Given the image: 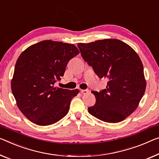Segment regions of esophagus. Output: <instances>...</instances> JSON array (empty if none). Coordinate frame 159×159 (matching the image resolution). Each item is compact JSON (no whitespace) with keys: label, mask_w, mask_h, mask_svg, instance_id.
I'll use <instances>...</instances> for the list:
<instances>
[{"label":"esophagus","mask_w":159,"mask_h":159,"mask_svg":"<svg viewBox=\"0 0 159 159\" xmlns=\"http://www.w3.org/2000/svg\"><path fill=\"white\" fill-rule=\"evenodd\" d=\"M80 92H81L82 94H87L88 92H89V89H81L80 90Z\"/></svg>","instance_id":"1"}]
</instances>
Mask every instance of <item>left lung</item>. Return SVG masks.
<instances>
[{
  "label": "left lung",
  "mask_w": 159,
  "mask_h": 159,
  "mask_svg": "<svg viewBox=\"0 0 159 159\" xmlns=\"http://www.w3.org/2000/svg\"><path fill=\"white\" fill-rule=\"evenodd\" d=\"M82 57L99 78L108 80L106 89L92 92L96 103L90 114L108 123L123 121L136 110L144 94L143 64L133 48L117 39L78 43Z\"/></svg>",
  "instance_id": "8db88e82"
}]
</instances>
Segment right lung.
Instances as JSON below:
<instances>
[{
    "mask_svg": "<svg viewBox=\"0 0 159 159\" xmlns=\"http://www.w3.org/2000/svg\"><path fill=\"white\" fill-rule=\"evenodd\" d=\"M73 44L43 40L30 46L17 60L11 89L17 106L33 123L55 124L68 113L79 90L55 87L69 61L79 54Z\"/></svg>",
    "mask_w": 159,
    "mask_h": 159,
    "instance_id": "obj_1",
    "label": "right lung"
}]
</instances>
